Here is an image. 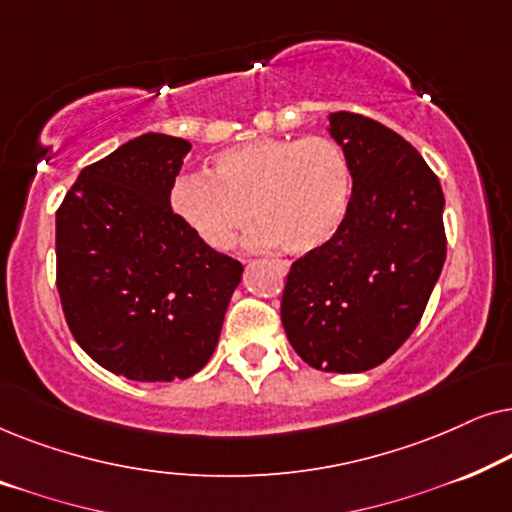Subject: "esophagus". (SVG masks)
<instances>
[{
	"label": "esophagus",
	"mask_w": 512,
	"mask_h": 512,
	"mask_svg": "<svg viewBox=\"0 0 512 512\" xmlns=\"http://www.w3.org/2000/svg\"><path fill=\"white\" fill-rule=\"evenodd\" d=\"M275 265H277V270L282 272V275H286V270H289V263H286V261H277Z\"/></svg>",
	"instance_id": "1"
}]
</instances>
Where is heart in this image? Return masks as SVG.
Masks as SVG:
<instances>
[{
    "mask_svg": "<svg viewBox=\"0 0 512 512\" xmlns=\"http://www.w3.org/2000/svg\"><path fill=\"white\" fill-rule=\"evenodd\" d=\"M352 170L328 137H261L216 153L212 174H184L172 184L174 214L214 249H228L247 226L256 242L282 244L293 254L324 247L345 221Z\"/></svg>",
    "mask_w": 512,
    "mask_h": 512,
    "instance_id": "1",
    "label": "heart"
}]
</instances>
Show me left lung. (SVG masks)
Instances as JSON below:
<instances>
[{
    "mask_svg": "<svg viewBox=\"0 0 512 512\" xmlns=\"http://www.w3.org/2000/svg\"><path fill=\"white\" fill-rule=\"evenodd\" d=\"M352 170L333 240L291 263L282 324L312 368L363 373L410 338L445 263L443 188L415 146L352 111L331 114Z\"/></svg>",
    "mask_w": 512,
    "mask_h": 512,
    "instance_id": "8db88e82",
    "label": "left lung"
}]
</instances>
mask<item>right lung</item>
<instances>
[{"label": "right lung", "instance_id": "right-lung-1", "mask_svg": "<svg viewBox=\"0 0 512 512\" xmlns=\"http://www.w3.org/2000/svg\"><path fill=\"white\" fill-rule=\"evenodd\" d=\"M186 139H130L83 167L55 212V284L74 340L109 373L186 380L212 356L242 263L172 212Z\"/></svg>", "mask_w": 512, "mask_h": 512}]
</instances>
